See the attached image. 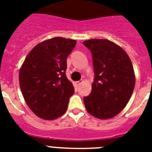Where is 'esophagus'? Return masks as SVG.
<instances>
[{"mask_svg":"<svg viewBox=\"0 0 152 152\" xmlns=\"http://www.w3.org/2000/svg\"><path fill=\"white\" fill-rule=\"evenodd\" d=\"M81 83H82V81H77V82H76V83H75V84H76V86H79V85H80Z\"/></svg>","mask_w":152,"mask_h":152,"instance_id":"34e87169","label":"esophagus"}]
</instances>
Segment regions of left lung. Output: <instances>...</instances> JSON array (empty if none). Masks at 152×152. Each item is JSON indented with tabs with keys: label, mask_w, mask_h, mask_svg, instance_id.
<instances>
[{
	"label": "left lung",
	"mask_w": 152,
	"mask_h": 152,
	"mask_svg": "<svg viewBox=\"0 0 152 152\" xmlns=\"http://www.w3.org/2000/svg\"><path fill=\"white\" fill-rule=\"evenodd\" d=\"M91 51L94 70L91 91L84 97L89 114L101 120L115 116L129 101L135 88L132 64L126 52L108 40L83 42Z\"/></svg>",
	"instance_id": "8db88e82"
}]
</instances>
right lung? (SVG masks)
Segmentation results:
<instances>
[{"label": "right lung", "instance_id": "right-lung-1", "mask_svg": "<svg viewBox=\"0 0 152 152\" xmlns=\"http://www.w3.org/2000/svg\"><path fill=\"white\" fill-rule=\"evenodd\" d=\"M76 40L54 37L38 44L25 58L19 73L23 96L38 117L53 120L64 115L74 88L66 76L67 57Z\"/></svg>", "mask_w": 152, "mask_h": 152}]
</instances>
